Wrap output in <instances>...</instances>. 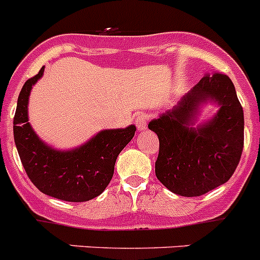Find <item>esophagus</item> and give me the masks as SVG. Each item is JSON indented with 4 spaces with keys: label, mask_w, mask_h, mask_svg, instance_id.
I'll use <instances>...</instances> for the list:
<instances>
[{
    "label": "esophagus",
    "mask_w": 260,
    "mask_h": 260,
    "mask_svg": "<svg viewBox=\"0 0 260 260\" xmlns=\"http://www.w3.org/2000/svg\"><path fill=\"white\" fill-rule=\"evenodd\" d=\"M147 122H148V114L139 113L135 117V125H137L139 132H143L144 128L147 127Z\"/></svg>",
    "instance_id": "1"
}]
</instances>
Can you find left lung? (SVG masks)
I'll use <instances>...</instances> for the list:
<instances>
[{"label": "left lung", "instance_id": "left-lung-1", "mask_svg": "<svg viewBox=\"0 0 260 260\" xmlns=\"http://www.w3.org/2000/svg\"><path fill=\"white\" fill-rule=\"evenodd\" d=\"M208 100L220 109L193 127L199 108ZM243 110L231 78L206 74L173 108L148 123L158 137L157 180L182 197H199L233 176L243 150Z\"/></svg>", "mask_w": 260, "mask_h": 260}]
</instances>
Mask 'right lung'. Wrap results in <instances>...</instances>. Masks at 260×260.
<instances>
[{
    "label": "right lung",
    "mask_w": 260,
    "mask_h": 260,
    "mask_svg": "<svg viewBox=\"0 0 260 260\" xmlns=\"http://www.w3.org/2000/svg\"><path fill=\"white\" fill-rule=\"evenodd\" d=\"M43 74L44 66L27 80L18 98L14 141L20 161L41 192L66 202L91 201L109 185L117 156L132 141L137 127L103 130L74 150H54L41 141L28 122L29 93Z\"/></svg>",
    "instance_id": "obj_1"
}]
</instances>
